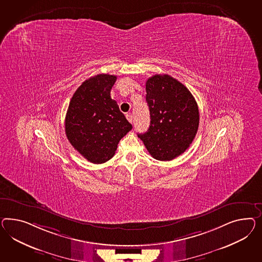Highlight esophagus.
<instances>
[{"label":"esophagus","instance_id":"obj_1","mask_svg":"<svg viewBox=\"0 0 262 262\" xmlns=\"http://www.w3.org/2000/svg\"><path fill=\"white\" fill-rule=\"evenodd\" d=\"M126 117H127V119L128 120V122L133 124V120H134V119H133V115H132L130 113H127V114H126Z\"/></svg>","mask_w":262,"mask_h":262}]
</instances>
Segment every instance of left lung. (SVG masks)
<instances>
[{"mask_svg": "<svg viewBox=\"0 0 262 262\" xmlns=\"http://www.w3.org/2000/svg\"><path fill=\"white\" fill-rule=\"evenodd\" d=\"M149 129L138 135L149 155L170 161L190 147L198 133L199 111L190 91L168 74H156L146 82Z\"/></svg>", "mask_w": 262, "mask_h": 262, "instance_id": "8db88e82", "label": "left lung"}]
</instances>
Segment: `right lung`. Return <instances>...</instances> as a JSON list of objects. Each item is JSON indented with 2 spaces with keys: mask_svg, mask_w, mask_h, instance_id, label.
Masks as SVG:
<instances>
[{
  "mask_svg": "<svg viewBox=\"0 0 262 262\" xmlns=\"http://www.w3.org/2000/svg\"><path fill=\"white\" fill-rule=\"evenodd\" d=\"M117 76L98 74L74 92L66 115V135L86 160L102 164L115 154L117 145L133 126L121 113L111 91Z\"/></svg>",
  "mask_w": 262,
  "mask_h": 262,
  "instance_id": "right-lung-1",
  "label": "right lung"
}]
</instances>
